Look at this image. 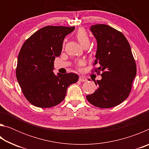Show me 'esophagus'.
I'll use <instances>...</instances> for the list:
<instances>
[{
	"label": "esophagus",
	"instance_id": "esophagus-1",
	"mask_svg": "<svg viewBox=\"0 0 149 149\" xmlns=\"http://www.w3.org/2000/svg\"><path fill=\"white\" fill-rule=\"evenodd\" d=\"M79 81H82V82H85L87 81V78L85 76L81 75V76H79Z\"/></svg>",
	"mask_w": 149,
	"mask_h": 149
}]
</instances>
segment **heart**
<instances>
[{
	"mask_svg": "<svg viewBox=\"0 0 149 149\" xmlns=\"http://www.w3.org/2000/svg\"><path fill=\"white\" fill-rule=\"evenodd\" d=\"M75 37L77 39L78 42H79V44L81 45L83 47H88L90 42V39L89 37V35L85 31L84 29L80 28L77 30L75 34ZM82 63L80 62V64H81Z\"/></svg>",
	"mask_w": 149,
	"mask_h": 149,
	"instance_id": "b5f03b06",
	"label": "heart"
}]
</instances>
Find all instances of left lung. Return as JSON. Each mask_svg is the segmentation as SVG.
Instances as JSON below:
<instances>
[{
    "label": "left lung",
    "instance_id": "8db88e82",
    "mask_svg": "<svg viewBox=\"0 0 149 149\" xmlns=\"http://www.w3.org/2000/svg\"><path fill=\"white\" fill-rule=\"evenodd\" d=\"M91 31L97 39V50L93 72L102 79L95 81L98 88L87 95L91 104L100 108L116 107L127 99L132 90L137 67L129 42L122 32L105 24L93 25Z\"/></svg>",
    "mask_w": 149,
    "mask_h": 149
}]
</instances>
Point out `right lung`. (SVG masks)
Masks as SVG:
<instances>
[{"mask_svg": "<svg viewBox=\"0 0 149 149\" xmlns=\"http://www.w3.org/2000/svg\"><path fill=\"white\" fill-rule=\"evenodd\" d=\"M74 29V26L44 27L22 45L16 78L26 99L35 107L50 108L60 104L68 87L79 79L74 73L56 75L53 72L54 60L61 54L64 39Z\"/></svg>", "mask_w": 149, "mask_h": 149, "instance_id": "add662e5", "label": "right lung"}]
</instances>
